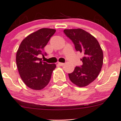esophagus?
Wrapping results in <instances>:
<instances>
[{"instance_id": "obj_1", "label": "esophagus", "mask_w": 121, "mask_h": 121, "mask_svg": "<svg viewBox=\"0 0 121 121\" xmlns=\"http://www.w3.org/2000/svg\"><path fill=\"white\" fill-rule=\"evenodd\" d=\"M58 65H60V66H63V65H64V63H60V62H59V63H58Z\"/></svg>"}]
</instances>
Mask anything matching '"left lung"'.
Wrapping results in <instances>:
<instances>
[{"mask_svg":"<svg viewBox=\"0 0 121 121\" xmlns=\"http://www.w3.org/2000/svg\"><path fill=\"white\" fill-rule=\"evenodd\" d=\"M64 33L73 41L77 52L81 53L82 65L76 66L68 74L69 80L80 87L85 86L94 81L102 68L103 52L97 39L81 29H65Z\"/></svg>","mask_w":121,"mask_h":121,"instance_id":"8db88e82","label":"left lung"}]
</instances>
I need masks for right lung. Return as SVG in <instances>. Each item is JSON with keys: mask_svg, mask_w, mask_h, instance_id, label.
Returning a JSON list of instances; mask_svg holds the SVG:
<instances>
[{"mask_svg": "<svg viewBox=\"0 0 121 121\" xmlns=\"http://www.w3.org/2000/svg\"><path fill=\"white\" fill-rule=\"evenodd\" d=\"M53 29H41L22 41L16 54V64L22 80L30 88L42 90L50 82L55 64H47L38 57L55 33ZM46 55V53H45Z\"/></svg>", "mask_w": 121, "mask_h": 121, "instance_id": "add662e5", "label": "right lung"}]
</instances>
